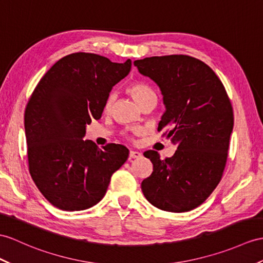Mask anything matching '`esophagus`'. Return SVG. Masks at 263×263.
<instances>
[{
  "label": "esophagus",
  "instance_id": "obj_1",
  "mask_svg": "<svg viewBox=\"0 0 263 263\" xmlns=\"http://www.w3.org/2000/svg\"><path fill=\"white\" fill-rule=\"evenodd\" d=\"M139 157H142V153H139L137 151H130L129 152V159L139 158Z\"/></svg>",
  "mask_w": 263,
  "mask_h": 263
}]
</instances>
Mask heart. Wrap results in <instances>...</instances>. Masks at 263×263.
<instances>
[{"mask_svg":"<svg viewBox=\"0 0 263 263\" xmlns=\"http://www.w3.org/2000/svg\"><path fill=\"white\" fill-rule=\"evenodd\" d=\"M126 90L139 106L144 104L146 100H148L151 98H156L155 93H154V91L148 86H146L145 83L137 80L128 83ZM111 105H112V96L110 95L105 102V110H109L111 108Z\"/></svg>","mask_w":263,"mask_h":263,"instance_id":"obj_1","label":"heart"}]
</instances>
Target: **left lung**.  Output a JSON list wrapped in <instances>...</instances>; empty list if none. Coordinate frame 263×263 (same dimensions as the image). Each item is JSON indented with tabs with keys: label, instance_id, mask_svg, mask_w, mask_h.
I'll return each mask as SVG.
<instances>
[{
	"label": "left lung",
	"instance_id": "left-lung-1",
	"mask_svg": "<svg viewBox=\"0 0 263 263\" xmlns=\"http://www.w3.org/2000/svg\"><path fill=\"white\" fill-rule=\"evenodd\" d=\"M138 71L161 88L166 110L157 130L177 145L172 157L156 151L144 156L153 163L142 182L151 204L173 213L193 210L219 185L228 159L233 109L222 81L206 63L185 54L134 61Z\"/></svg>",
	"mask_w": 263,
	"mask_h": 263
}]
</instances>
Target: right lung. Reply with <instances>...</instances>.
Wrapping results in <instances>:
<instances>
[{
  "label": "right lung",
  "instance_id": "obj_1",
  "mask_svg": "<svg viewBox=\"0 0 263 263\" xmlns=\"http://www.w3.org/2000/svg\"><path fill=\"white\" fill-rule=\"evenodd\" d=\"M130 68L129 59L116 63L76 52L57 61L34 88L24 111L29 172L53 206L81 211L96 205L127 161L125 146L99 148L82 137L86 125L100 119L112 87Z\"/></svg>",
  "mask_w": 263,
  "mask_h": 263
}]
</instances>
